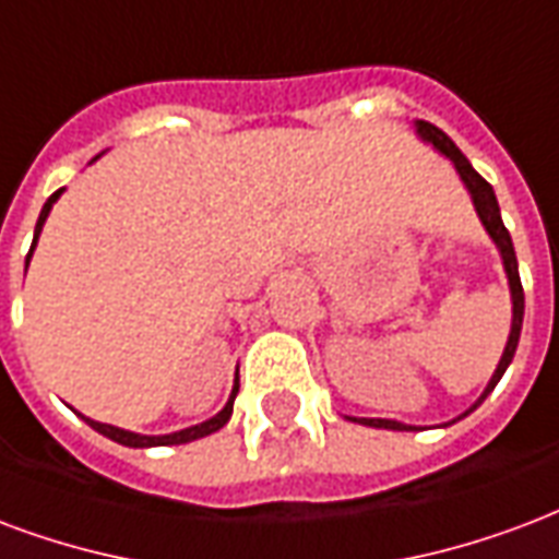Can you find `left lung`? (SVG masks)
<instances>
[{"mask_svg":"<svg viewBox=\"0 0 559 559\" xmlns=\"http://www.w3.org/2000/svg\"><path fill=\"white\" fill-rule=\"evenodd\" d=\"M417 132L427 139V142H432L438 147V151L448 156L450 163L456 165L459 177L465 180V186H468L471 198H474V206H477L479 218H483V225H486V230L491 234V239L498 242L500 248V258H503V269H507V278H510V293H512V329H510V341H507V349H503V358H500L498 370H495V376H491V382L486 384V391H483V396H479L477 403L465 412V415H471L474 408L486 400V396L495 391V384L500 382V376L507 373V367H510L512 355H515V346H519V337H522V320H524V290H522V278H519V260H515V248H512V239H510V230L503 227V218H500V206H498V198H495V189H491L483 177L474 171V165L468 163V156L459 151L456 144H453V139H450L448 132H441L436 127V123L429 121H417ZM462 415V417H465ZM353 420H358V424H364V427H379V429H400V432H408V429L415 427H406V424H396V420H382V417H353Z\"/></svg>","mask_w":559,"mask_h":559,"instance_id":"1","label":"left lung"}]
</instances>
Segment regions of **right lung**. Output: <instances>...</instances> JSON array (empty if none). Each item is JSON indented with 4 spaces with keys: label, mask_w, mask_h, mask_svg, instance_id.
Here are the masks:
<instances>
[{
    "label": "right lung",
    "mask_w": 559,
    "mask_h": 559,
    "mask_svg": "<svg viewBox=\"0 0 559 559\" xmlns=\"http://www.w3.org/2000/svg\"><path fill=\"white\" fill-rule=\"evenodd\" d=\"M61 195L59 192H52V195L47 198V204H44V210H40V216H37V225H35V242H37V234H40V227H44V222H47L49 210H52V204H56V198ZM35 242H32V248H35ZM32 248H28V258H32ZM28 258H26V266H28ZM237 391H239V382L234 384V394H230V400H227V406L218 412L216 417H210V420H204V424H198V427H189V429H180V432H171V436H139V432H127V429H118V427H109V424H97V420H88L85 417V424H88L91 429H97L100 436L111 438V441H118V444H123V448H165V444H189V441H195V438H204L210 436V432H216V429H222L230 420V412H234V400H237Z\"/></svg>",
    "instance_id": "add662e5"
}]
</instances>
